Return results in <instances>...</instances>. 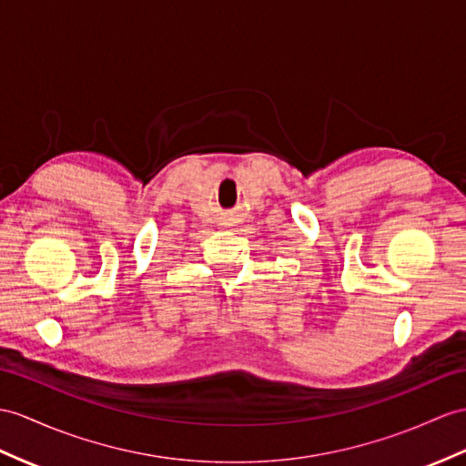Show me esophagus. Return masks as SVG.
<instances>
[{"mask_svg": "<svg viewBox=\"0 0 466 466\" xmlns=\"http://www.w3.org/2000/svg\"><path fill=\"white\" fill-rule=\"evenodd\" d=\"M237 221H239V218H237V213H233V211H229V213H223L221 215V225H235Z\"/></svg>", "mask_w": 466, "mask_h": 466, "instance_id": "obj_1", "label": "esophagus"}]
</instances>
